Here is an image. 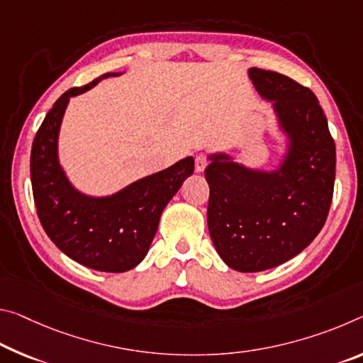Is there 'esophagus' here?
I'll return each mask as SVG.
<instances>
[{"label":"esophagus","mask_w":363,"mask_h":363,"mask_svg":"<svg viewBox=\"0 0 363 363\" xmlns=\"http://www.w3.org/2000/svg\"><path fill=\"white\" fill-rule=\"evenodd\" d=\"M206 164H208V157L205 153H199L195 157V171L202 172L206 168Z\"/></svg>","instance_id":"esophagus-1"}]
</instances>
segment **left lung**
Listing matches in <instances>:
<instances>
[{"instance_id": "left-lung-1", "label": "left lung", "mask_w": 363, "mask_h": 363, "mask_svg": "<svg viewBox=\"0 0 363 363\" xmlns=\"http://www.w3.org/2000/svg\"><path fill=\"white\" fill-rule=\"evenodd\" d=\"M255 89L292 137L279 171L255 172L224 155L205 169L208 231L228 267L255 273L291 260L316 238L330 213L336 147L315 94L283 74L252 67Z\"/></svg>"}]
</instances>
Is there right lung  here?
<instances>
[{
    "label": "right lung",
    "instance_id": "1",
    "mask_svg": "<svg viewBox=\"0 0 363 363\" xmlns=\"http://www.w3.org/2000/svg\"><path fill=\"white\" fill-rule=\"evenodd\" d=\"M111 76L116 74H103L84 87L69 89L56 100L32 143L30 179L38 220L57 249L96 272L123 273L147 255L161 211L194 172V158L143 177L113 197L90 199L74 191L56 155L62 114L71 96Z\"/></svg>",
    "mask_w": 363,
    "mask_h": 363
}]
</instances>
